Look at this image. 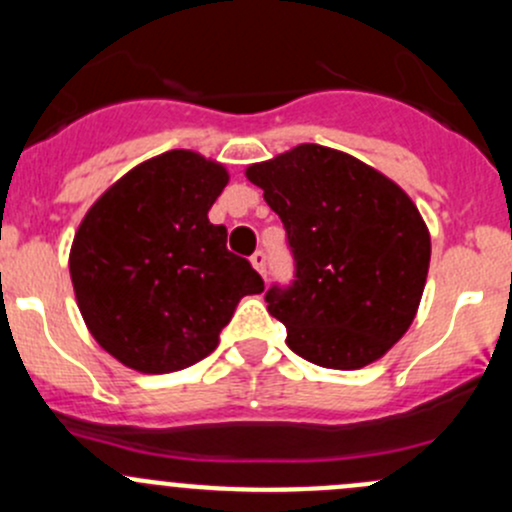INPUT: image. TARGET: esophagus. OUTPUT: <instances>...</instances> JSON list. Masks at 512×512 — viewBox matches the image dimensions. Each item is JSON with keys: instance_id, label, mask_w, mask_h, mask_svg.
Here are the masks:
<instances>
[{"instance_id": "obj_1", "label": "esophagus", "mask_w": 512, "mask_h": 512, "mask_svg": "<svg viewBox=\"0 0 512 512\" xmlns=\"http://www.w3.org/2000/svg\"><path fill=\"white\" fill-rule=\"evenodd\" d=\"M250 262H252V267H255L257 272H260L262 277H265V272H267V255L262 250H257L255 255L250 257Z\"/></svg>"}]
</instances>
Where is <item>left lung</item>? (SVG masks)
<instances>
[{
	"mask_svg": "<svg viewBox=\"0 0 512 512\" xmlns=\"http://www.w3.org/2000/svg\"><path fill=\"white\" fill-rule=\"evenodd\" d=\"M287 232L292 285L267 289L287 347L324 369H361L411 327L431 235L409 195L354 156L302 143L247 168Z\"/></svg>",
	"mask_w": 512,
	"mask_h": 512,
	"instance_id": "8db88e82",
	"label": "left lung"
}]
</instances>
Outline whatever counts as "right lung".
I'll use <instances>...</instances> for the list:
<instances>
[{
  "mask_svg": "<svg viewBox=\"0 0 512 512\" xmlns=\"http://www.w3.org/2000/svg\"><path fill=\"white\" fill-rule=\"evenodd\" d=\"M227 170L193 151H168L128 170L91 205L69 255L71 282L94 339L121 364L168 374L218 347L245 294L265 289L227 250L208 210Z\"/></svg>",
  "mask_w": 512,
  "mask_h": 512,
  "instance_id": "add662e5",
  "label": "right lung"
}]
</instances>
